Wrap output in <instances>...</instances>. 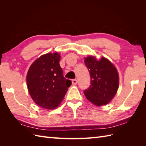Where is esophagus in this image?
<instances>
[{
  "mask_svg": "<svg viewBox=\"0 0 146 146\" xmlns=\"http://www.w3.org/2000/svg\"><path fill=\"white\" fill-rule=\"evenodd\" d=\"M77 83H78V81H77L76 79H73L72 80V85H75L77 84Z\"/></svg>",
  "mask_w": 146,
  "mask_h": 146,
  "instance_id": "obj_1",
  "label": "esophagus"
}]
</instances>
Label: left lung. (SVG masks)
Listing matches in <instances>:
<instances>
[{
	"instance_id": "obj_1",
	"label": "left lung",
	"mask_w": 146,
	"mask_h": 146,
	"mask_svg": "<svg viewBox=\"0 0 146 146\" xmlns=\"http://www.w3.org/2000/svg\"><path fill=\"white\" fill-rule=\"evenodd\" d=\"M85 64L91 78L90 87L83 91L86 98L97 106L109 103L119 88V75L115 67L104 57L100 60L93 56L87 57Z\"/></svg>"
}]
</instances>
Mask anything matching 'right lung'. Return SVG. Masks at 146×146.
I'll use <instances>...</instances> for the list:
<instances>
[{
    "label": "right lung",
    "mask_w": 146,
    "mask_h": 146,
    "mask_svg": "<svg viewBox=\"0 0 146 146\" xmlns=\"http://www.w3.org/2000/svg\"><path fill=\"white\" fill-rule=\"evenodd\" d=\"M60 54L41 56L30 66L26 77L31 97L39 107L54 109L61 102L71 85L60 65Z\"/></svg>",
    "instance_id": "obj_1"
}]
</instances>
